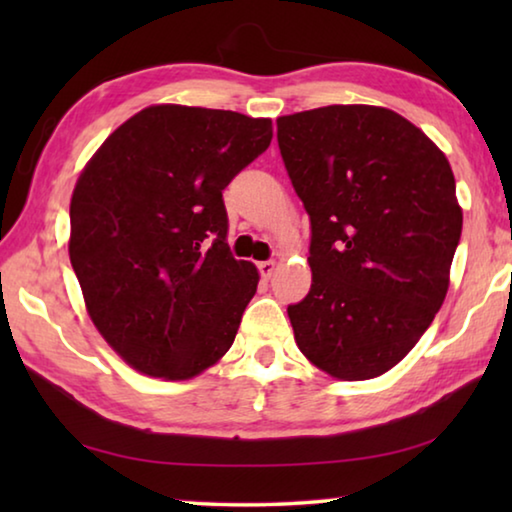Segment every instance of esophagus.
I'll list each match as a JSON object with an SVG mask.
<instances>
[{
	"label": "esophagus",
	"mask_w": 512,
	"mask_h": 512,
	"mask_svg": "<svg viewBox=\"0 0 512 512\" xmlns=\"http://www.w3.org/2000/svg\"><path fill=\"white\" fill-rule=\"evenodd\" d=\"M257 268H259V273H262L264 280H268V277H271L275 271V262L273 259H266V262H259Z\"/></svg>",
	"instance_id": "esophagus-1"
}]
</instances>
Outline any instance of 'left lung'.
Wrapping results in <instances>:
<instances>
[{
    "label": "left lung",
    "mask_w": 512,
    "mask_h": 512,
    "mask_svg": "<svg viewBox=\"0 0 512 512\" xmlns=\"http://www.w3.org/2000/svg\"><path fill=\"white\" fill-rule=\"evenodd\" d=\"M277 144L311 223V289L287 309L298 348L336 379L384 375L445 300L463 230L452 167L377 106L280 117Z\"/></svg>",
    "instance_id": "8db88e82"
}]
</instances>
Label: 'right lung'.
I'll use <instances>...</instances> for the list:
<instances>
[{
  "label": "right lung",
  "instance_id": "right-lung-1",
  "mask_svg": "<svg viewBox=\"0 0 512 512\" xmlns=\"http://www.w3.org/2000/svg\"><path fill=\"white\" fill-rule=\"evenodd\" d=\"M271 137V119L151 106L83 169L69 262L92 323L135 370L192 379L230 350L259 275L230 253L223 189Z\"/></svg>",
  "mask_w": 512,
  "mask_h": 512
}]
</instances>
